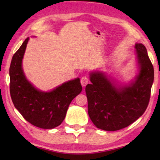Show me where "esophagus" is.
Wrapping results in <instances>:
<instances>
[{"instance_id":"obj_1","label":"esophagus","mask_w":160,"mask_h":160,"mask_svg":"<svg viewBox=\"0 0 160 160\" xmlns=\"http://www.w3.org/2000/svg\"><path fill=\"white\" fill-rule=\"evenodd\" d=\"M80 82H81V85H82L83 87H85L87 85V84L89 82V78L87 76L82 77L80 79Z\"/></svg>"}]
</instances>
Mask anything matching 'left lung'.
<instances>
[{
    "label": "left lung",
    "mask_w": 160,
    "mask_h": 160,
    "mask_svg": "<svg viewBox=\"0 0 160 160\" xmlns=\"http://www.w3.org/2000/svg\"><path fill=\"white\" fill-rule=\"evenodd\" d=\"M139 73L129 86L117 88L101 72H92V84L87 85L88 114L97 128L115 131L131 125L140 118L148 106L154 80V68L147 49L135 45Z\"/></svg>",
    "instance_id": "left-lung-1"
}]
</instances>
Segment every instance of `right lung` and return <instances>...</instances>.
<instances>
[{
  "label": "right lung",
  "mask_w": 160,
  "mask_h": 160,
  "mask_svg": "<svg viewBox=\"0 0 160 160\" xmlns=\"http://www.w3.org/2000/svg\"><path fill=\"white\" fill-rule=\"evenodd\" d=\"M29 38L13 55L10 66V92L13 104L24 118L38 128L51 129L63 122L68 107L82 91L79 78L62 84L49 92L37 90L28 82L22 61Z\"/></svg>",
  "instance_id": "right-lung-1"
}]
</instances>
